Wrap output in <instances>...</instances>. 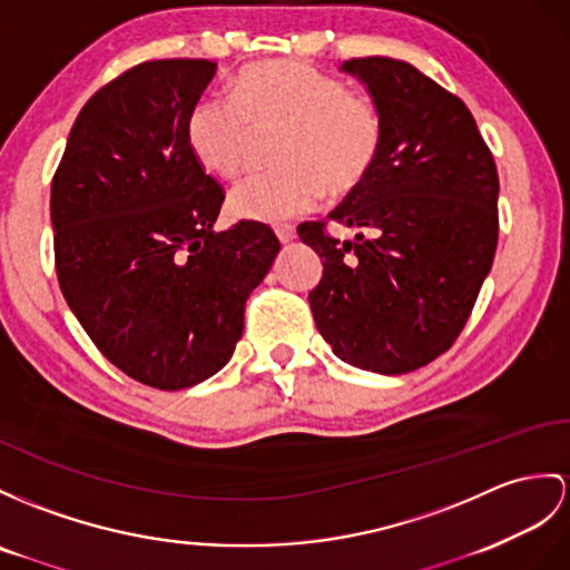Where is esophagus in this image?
Masks as SVG:
<instances>
[{
    "label": "esophagus",
    "mask_w": 570,
    "mask_h": 570,
    "mask_svg": "<svg viewBox=\"0 0 570 570\" xmlns=\"http://www.w3.org/2000/svg\"><path fill=\"white\" fill-rule=\"evenodd\" d=\"M275 234H277V239H281L283 244L295 242V237H297L293 225H277V227H275Z\"/></svg>",
    "instance_id": "obj_1"
}]
</instances>
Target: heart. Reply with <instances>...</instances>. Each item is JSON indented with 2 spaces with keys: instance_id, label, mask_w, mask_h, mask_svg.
Returning <instances> with one entry per match:
<instances>
[{
  "instance_id": "b5f03b06",
  "label": "heart",
  "mask_w": 570,
  "mask_h": 570,
  "mask_svg": "<svg viewBox=\"0 0 570 570\" xmlns=\"http://www.w3.org/2000/svg\"><path fill=\"white\" fill-rule=\"evenodd\" d=\"M254 130H283L275 171L244 178L229 193V213L281 222L309 213L328 193L343 200L365 186L382 155L377 104L341 79L295 60L244 67L232 94H210L190 108L186 140L193 157L219 178H234L248 159Z\"/></svg>"
}]
</instances>
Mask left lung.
I'll return each instance as SVG.
<instances>
[{
  "instance_id": "8db88e82",
  "label": "left lung",
  "mask_w": 570,
  "mask_h": 570,
  "mask_svg": "<svg viewBox=\"0 0 570 570\" xmlns=\"http://www.w3.org/2000/svg\"><path fill=\"white\" fill-rule=\"evenodd\" d=\"M341 69L377 104L384 142L365 186L328 215L355 239L326 222L297 227L324 263L309 307L343 363L404 374L445 353L474 309L498 244V171L464 101L413 65Z\"/></svg>"
}]
</instances>
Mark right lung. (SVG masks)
<instances>
[{
    "label": "right lung",
    "mask_w": 570,
    "mask_h": 570,
    "mask_svg": "<svg viewBox=\"0 0 570 570\" xmlns=\"http://www.w3.org/2000/svg\"><path fill=\"white\" fill-rule=\"evenodd\" d=\"M210 60H151L96 91L52 176L60 289L110 363L164 392L229 363L246 299L281 242L263 222L213 225L225 190L193 157L190 108Z\"/></svg>",
    "instance_id": "obj_1"
}]
</instances>
